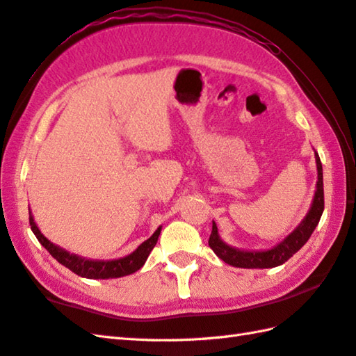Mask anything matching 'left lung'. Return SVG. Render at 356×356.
<instances>
[{
  "label": "left lung",
  "mask_w": 356,
  "mask_h": 356,
  "mask_svg": "<svg viewBox=\"0 0 356 356\" xmlns=\"http://www.w3.org/2000/svg\"><path fill=\"white\" fill-rule=\"evenodd\" d=\"M315 159H316V170H318V182H316L315 197H314L311 211L307 213L305 220L300 223L298 228L275 248L268 249V251H260V252H248V251H238V249H234L226 243H223L222 238L218 237L217 226L213 222V232H211L209 236L208 245L217 254L218 259H222L225 263H228L231 266H236V268H275L289 260L295 252H298L300 249L305 246L309 237L312 236L316 225H318L324 211L323 166H321L318 154H315Z\"/></svg>",
  "instance_id": "1"
}]
</instances>
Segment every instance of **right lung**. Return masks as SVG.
Returning a JSON list of instances; mask_svg holds the SVG:
<instances>
[{
  "instance_id": "add662e5",
  "label": "right lung",
  "mask_w": 356,
  "mask_h": 356,
  "mask_svg": "<svg viewBox=\"0 0 356 356\" xmlns=\"http://www.w3.org/2000/svg\"><path fill=\"white\" fill-rule=\"evenodd\" d=\"M29 222H30V228H32L38 241L47 249L53 259H56L59 263L64 264L65 268H69L76 275L86 277V278H116V277L130 275L133 272L139 270L143 266V263L147 261L149 252L153 251V248L156 246L159 234H161V229H162V228H157V231L153 234V236L143 241V243L136 249L134 252H131L127 257H122V259L90 260V259H84V257H79L76 254H70L69 251H65V249L53 245L51 241L45 238L41 234V231L38 229L32 214L29 216Z\"/></svg>"
}]
</instances>
